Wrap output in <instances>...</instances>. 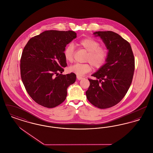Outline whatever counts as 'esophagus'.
Instances as JSON below:
<instances>
[{"mask_svg": "<svg viewBox=\"0 0 153 153\" xmlns=\"http://www.w3.org/2000/svg\"><path fill=\"white\" fill-rule=\"evenodd\" d=\"M77 80H81V79H82V77H81V76H77Z\"/></svg>", "mask_w": 153, "mask_h": 153, "instance_id": "esophagus-1", "label": "esophagus"}]
</instances>
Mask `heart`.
I'll return each instance as SVG.
<instances>
[{"label":"heart","instance_id":"1","mask_svg":"<svg viewBox=\"0 0 153 153\" xmlns=\"http://www.w3.org/2000/svg\"><path fill=\"white\" fill-rule=\"evenodd\" d=\"M79 45L88 52L85 61L90 64H75L71 66L69 70L71 72L76 74L77 76H82L92 70V64L96 68H99L105 63L108 51L104 47L100 46V43L91 38H86L80 40ZM74 46L72 44H69L64 51V56L68 62H72L73 61Z\"/></svg>","mask_w":153,"mask_h":153}]
</instances>
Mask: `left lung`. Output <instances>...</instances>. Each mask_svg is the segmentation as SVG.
I'll return each instance as SVG.
<instances>
[{"instance_id":"8db88e82","label":"left lung","mask_w":153,"mask_h":153,"mask_svg":"<svg viewBox=\"0 0 153 153\" xmlns=\"http://www.w3.org/2000/svg\"><path fill=\"white\" fill-rule=\"evenodd\" d=\"M105 44L108 56L105 64L92 74L96 80L88 79L86 91L88 101L95 107L105 109L115 105L127 94L135 69V59L131 45L116 33L96 31Z\"/></svg>"}]
</instances>
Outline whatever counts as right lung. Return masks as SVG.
Segmentation results:
<instances>
[{
  "label": "right lung",
  "instance_id": "obj_1",
  "mask_svg": "<svg viewBox=\"0 0 153 153\" xmlns=\"http://www.w3.org/2000/svg\"><path fill=\"white\" fill-rule=\"evenodd\" d=\"M77 37L73 31H45L30 39L22 52L21 75L30 96L38 104L54 108L65 100L67 88L76 80L62 74L67 66L64 51Z\"/></svg>",
  "mask_w": 153,
  "mask_h": 153
}]
</instances>
